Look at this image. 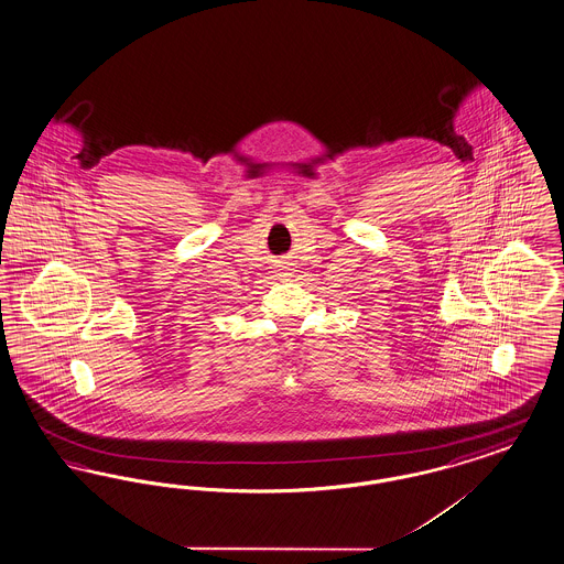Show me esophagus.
Returning <instances> with one entry per match:
<instances>
[{
  "instance_id": "obj_1",
  "label": "esophagus",
  "mask_w": 564,
  "mask_h": 564,
  "mask_svg": "<svg viewBox=\"0 0 564 564\" xmlns=\"http://www.w3.org/2000/svg\"><path fill=\"white\" fill-rule=\"evenodd\" d=\"M290 274H292V272H290V269H288V267H283V269L279 271V276H290Z\"/></svg>"
}]
</instances>
